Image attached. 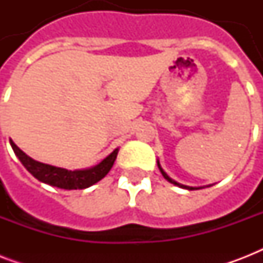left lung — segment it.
Segmentation results:
<instances>
[{"instance_id":"obj_1","label":"left lung","mask_w":263,"mask_h":263,"mask_svg":"<svg viewBox=\"0 0 263 263\" xmlns=\"http://www.w3.org/2000/svg\"><path fill=\"white\" fill-rule=\"evenodd\" d=\"M158 168H160L161 173H162V176H164L165 179L168 180V181H171V183H172V184H175V185H179V187H181V188H187V190H198V188H194V187H187V185H183V184H179V183H176L175 180H172V179H171V177H169V176L166 175V173H165L164 171H162V168H161V166H160V164H158Z\"/></svg>"}]
</instances>
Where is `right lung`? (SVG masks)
<instances>
[{"mask_svg":"<svg viewBox=\"0 0 263 263\" xmlns=\"http://www.w3.org/2000/svg\"><path fill=\"white\" fill-rule=\"evenodd\" d=\"M10 146L13 148L14 154L18 157L20 162L34 177H36L42 183L57 188H64V190H83L103 179L115 164L116 157L119 153V148H116L110 156H107L101 164L94 168L84 169V171H67V169L55 168L51 165L42 164V162L32 160L26 153H23L12 140H10Z\"/></svg>","mask_w":263,"mask_h":263,"instance_id":"add662e5","label":"right lung"}]
</instances>
